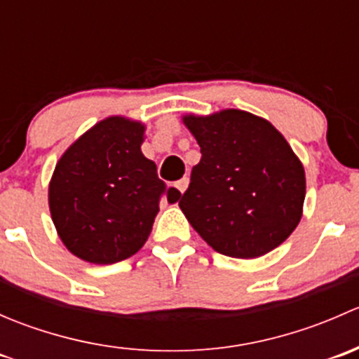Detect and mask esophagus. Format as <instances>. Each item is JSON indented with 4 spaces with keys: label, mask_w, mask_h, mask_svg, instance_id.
Wrapping results in <instances>:
<instances>
[{
    "label": "esophagus",
    "mask_w": 359,
    "mask_h": 359,
    "mask_svg": "<svg viewBox=\"0 0 359 359\" xmlns=\"http://www.w3.org/2000/svg\"><path fill=\"white\" fill-rule=\"evenodd\" d=\"M187 184H189V179H187V177H184V179L177 180V182H175V187H177V189L180 191V193H184V191L187 189Z\"/></svg>",
    "instance_id": "1"
}]
</instances>
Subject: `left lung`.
I'll use <instances>...</instances> for the list:
<instances>
[{
  "instance_id": "obj_1",
  "label": "left lung",
  "mask_w": 359,
  "mask_h": 359,
  "mask_svg": "<svg viewBox=\"0 0 359 359\" xmlns=\"http://www.w3.org/2000/svg\"><path fill=\"white\" fill-rule=\"evenodd\" d=\"M201 159L179 206L215 252L255 259L293 233L302 217L306 175L285 137L266 119L226 109L184 118Z\"/></svg>"
}]
</instances>
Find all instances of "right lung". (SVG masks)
I'll use <instances>...</instances> for the list:
<instances>
[{"mask_svg": "<svg viewBox=\"0 0 359 359\" xmlns=\"http://www.w3.org/2000/svg\"><path fill=\"white\" fill-rule=\"evenodd\" d=\"M142 135L140 123L107 118L57 163L48 191L53 224L69 252L86 262L132 257L149 238L161 198L179 200L140 151Z\"/></svg>", "mask_w": 359, "mask_h": 359, "instance_id": "right-lung-1", "label": "right lung"}]
</instances>
